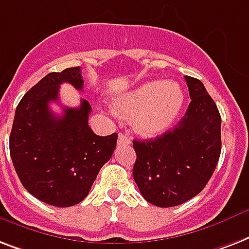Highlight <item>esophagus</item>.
Masks as SVG:
<instances>
[{"label": "esophagus", "mask_w": 249, "mask_h": 249, "mask_svg": "<svg viewBox=\"0 0 249 249\" xmlns=\"http://www.w3.org/2000/svg\"><path fill=\"white\" fill-rule=\"evenodd\" d=\"M130 142H132V138L129 137L128 134H125V133L119 134V138H117V143L119 145H129Z\"/></svg>", "instance_id": "esophagus-1"}]
</instances>
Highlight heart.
Instances as JSON below:
<instances>
[{
  "label": "heart",
  "instance_id": "1",
  "mask_svg": "<svg viewBox=\"0 0 249 249\" xmlns=\"http://www.w3.org/2000/svg\"><path fill=\"white\" fill-rule=\"evenodd\" d=\"M184 91L178 82L149 81L115 99V109L132 115L133 129L151 137L164 132L179 115Z\"/></svg>",
  "mask_w": 249,
  "mask_h": 249
}]
</instances>
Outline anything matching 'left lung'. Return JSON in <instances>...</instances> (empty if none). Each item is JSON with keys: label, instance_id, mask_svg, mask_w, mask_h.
I'll use <instances>...</instances> for the list:
<instances>
[{"label": "left lung", "instance_id": "8db88e82", "mask_svg": "<svg viewBox=\"0 0 249 249\" xmlns=\"http://www.w3.org/2000/svg\"><path fill=\"white\" fill-rule=\"evenodd\" d=\"M191 103L175 128L155 140L133 141V178L147 202L171 208L208 184L221 155V115L201 81L185 75Z\"/></svg>", "mask_w": 249, "mask_h": 249}]
</instances>
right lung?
Here are the masks:
<instances>
[{
    "label": "right lung",
    "mask_w": 249,
    "mask_h": 249,
    "mask_svg": "<svg viewBox=\"0 0 249 249\" xmlns=\"http://www.w3.org/2000/svg\"><path fill=\"white\" fill-rule=\"evenodd\" d=\"M83 90L81 68L49 73L27 91L15 109L10 157L23 187L45 204L68 208L89 195L100 168L111 159L117 134L100 137L89 126L90 103L64 107L56 116L51 102L58 100L61 83Z\"/></svg>",
    "instance_id": "right-lung-1"
}]
</instances>
